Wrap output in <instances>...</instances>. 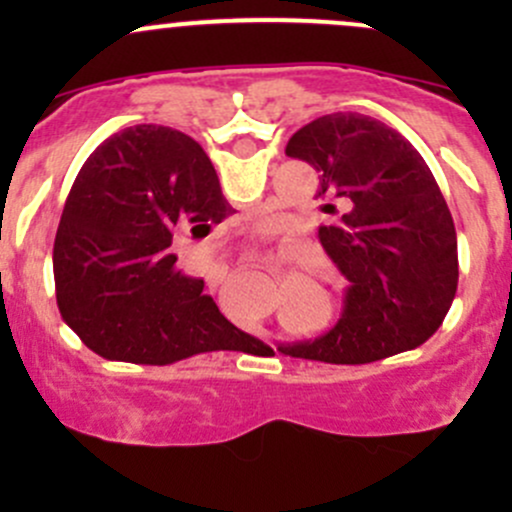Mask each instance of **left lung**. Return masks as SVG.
I'll return each mask as SVG.
<instances>
[{"label": "left lung", "mask_w": 512, "mask_h": 512, "mask_svg": "<svg viewBox=\"0 0 512 512\" xmlns=\"http://www.w3.org/2000/svg\"><path fill=\"white\" fill-rule=\"evenodd\" d=\"M285 153L319 173V242L349 280L342 319L280 352L327 364H369L421 347L458 287L451 210L421 153L376 118L327 113L299 128Z\"/></svg>", "instance_id": "obj_1"}]
</instances>
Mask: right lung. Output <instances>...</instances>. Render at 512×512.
I'll return each mask as SVG.
<instances>
[{
    "mask_svg": "<svg viewBox=\"0 0 512 512\" xmlns=\"http://www.w3.org/2000/svg\"><path fill=\"white\" fill-rule=\"evenodd\" d=\"M232 208L208 153L168 126L126 128L76 175L54 240L56 304L103 359L165 366L257 342L175 265V237L208 235Z\"/></svg>",
    "mask_w": 512,
    "mask_h": 512,
    "instance_id": "add662e5",
    "label": "right lung"
}]
</instances>
